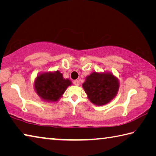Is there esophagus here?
<instances>
[{
    "mask_svg": "<svg viewBox=\"0 0 156 156\" xmlns=\"http://www.w3.org/2000/svg\"><path fill=\"white\" fill-rule=\"evenodd\" d=\"M73 84H74L76 86H78L79 84H80V82H79V80H75L74 81H73Z\"/></svg>",
    "mask_w": 156,
    "mask_h": 156,
    "instance_id": "esophagus-1",
    "label": "esophagus"
}]
</instances>
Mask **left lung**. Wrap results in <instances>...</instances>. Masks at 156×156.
Instances as JSON below:
<instances>
[{
  "instance_id": "obj_1",
  "label": "left lung",
  "mask_w": 156,
  "mask_h": 156,
  "mask_svg": "<svg viewBox=\"0 0 156 156\" xmlns=\"http://www.w3.org/2000/svg\"><path fill=\"white\" fill-rule=\"evenodd\" d=\"M83 87L92 103L103 105L115 96L119 83L112 73L94 72L86 78Z\"/></svg>"
}]
</instances>
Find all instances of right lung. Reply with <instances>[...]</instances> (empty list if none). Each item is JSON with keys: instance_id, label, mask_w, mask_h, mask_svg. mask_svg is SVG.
Instances as JSON below:
<instances>
[{"instance_id": "right-lung-1", "label": "right lung", "mask_w": 156, "mask_h": 156, "mask_svg": "<svg viewBox=\"0 0 156 156\" xmlns=\"http://www.w3.org/2000/svg\"><path fill=\"white\" fill-rule=\"evenodd\" d=\"M71 81L64 79L59 72L42 73L36 78L35 89L42 99L47 101H57L64 94Z\"/></svg>"}]
</instances>
